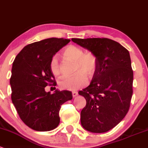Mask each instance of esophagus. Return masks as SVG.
Wrapping results in <instances>:
<instances>
[{
	"mask_svg": "<svg viewBox=\"0 0 148 148\" xmlns=\"http://www.w3.org/2000/svg\"><path fill=\"white\" fill-rule=\"evenodd\" d=\"M72 94H73V97H75L77 96V95H78V92H77V91H73Z\"/></svg>",
	"mask_w": 148,
	"mask_h": 148,
	"instance_id": "obj_1",
	"label": "esophagus"
}]
</instances>
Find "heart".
Segmentation results:
<instances>
[{
    "instance_id": "1",
    "label": "heart",
    "mask_w": 148,
    "mask_h": 148,
    "mask_svg": "<svg viewBox=\"0 0 148 148\" xmlns=\"http://www.w3.org/2000/svg\"><path fill=\"white\" fill-rule=\"evenodd\" d=\"M64 57L75 61V73L71 76H65L60 81V86L68 90H75L85 86L88 83V76L95 73L97 68V58L90 52L84 53L83 50L75 45H69L63 51ZM50 69L54 75L60 74V67L57 57L52 58Z\"/></svg>"
}]
</instances>
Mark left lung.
<instances>
[{
	"instance_id": "8db88e82",
	"label": "left lung",
	"mask_w": 148,
	"mask_h": 148,
	"mask_svg": "<svg viewBox=\"0 0 148 148\" xmlns=\"http://www.w3.org/2000/svg\"><path fill=\"white\" fill-rule=\"evenodd\" d=\"M97 58V68L90 84L78 92L86 100L80 122L86 130L106 132L121 121L130 108L133 71L129 51L108 38H72Z\"/></svg>"
}]
</instances>
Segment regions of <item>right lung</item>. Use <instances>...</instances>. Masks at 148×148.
Returning <instances> with one entry per match:
<instances>
[{"label": "right lung", "instance_id": "obj_1", "mask_svg": "<svg viewBox=\"0 0 148 148\" xmlns=\"http://www.w3.org/2000/svg\"><path fill=\"white\" fill-rule=\"evenodd\" d=\"M71 41L51 38L24 47L13 63L10 84L11 100L22 121L33 130L50 131L60 123V106L72 100V92L56 90L46 92L48 85L56 86L50 69L52 58Z\"/></svg>", "mask_w": 148, "mask_h": 148}]
</instances>
